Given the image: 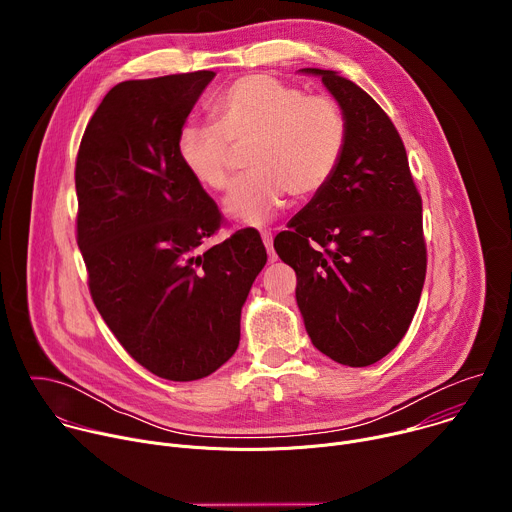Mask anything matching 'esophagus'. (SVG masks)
Returning a JSON list of instances; mask_svg holds the SVG:
<instances>
[{
  "mask_svg": "<svg viewBox=\"0 0 512 512\" xmlns=\"http://www.w3.org/2000/svg\"><path fill=\"white\" fill-rule=\"evenodd\" d=\"M261 239H263V245L267 247L269 261H275V259H277V255H275V251H273V235H271L269 231H263V233H261Z\"/></svg>",
  "mask_w": 512,
  "mask_h": 512,
  "instance_id": "1",
  "label": "esophagus"
}]
</instances>
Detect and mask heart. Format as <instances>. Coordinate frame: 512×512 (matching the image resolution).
<instances>
[{
	"label": "heart",
	"mask_w": 512,
	"mask_h": 512,
	"mask_svg": "<svg viewBox=\"0 0 512 512\" xmlns=\"http://www.w3.org/2000/svg\"><path fill=\"white\" fill-rule=\"evenodd\" d=\"M210 123L178 131L176 156L204 190L227 188L235 150L249 174L227 194L225 214L249 227L265 225L285 194L308 200L336 174L346 148V117L336 101L308 95L271 75H247L210 103Z\"/></svg>",
	"instance_id": "1"
}]
</instances>
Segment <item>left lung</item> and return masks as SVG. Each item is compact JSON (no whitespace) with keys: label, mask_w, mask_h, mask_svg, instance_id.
<instances>
[{"label":"left lung","mask_w":512,"mask_h":512,"mask_svg":"<svg viewBox=\"0 0 512 512\" xmlns=\"http://www.w3.org/2000/svg\"><path fill=\"white\" fill-rule=\"evenodd\" d=\"M322 79L348 127L342 162L273 247L298 275L312 344L346 367H369L405 336L425 281L421 196L405 145L377 101L336 70Z\"/></svg>","instance_id":"left-lung-1"}]
</instances>
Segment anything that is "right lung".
<instances>
[{
	"mask_svg": "<svg viewBox=\"0 0 512 512\" xmlns=\"http://www.w3.org/2000/svg\"><path fill=\"white\" fill-rule=\"evenodd\" d=\"M214 75L115 85L85 129L75 170L91 298L131 358L180 383L235 354L241 308L267 263L255 229L202 247L223 214L176 156L178 131Z\"/></svg>",
	"mask_w": 512,
	"mask_h": 512,
	"instance_id": "right-lung-1",
	"label": "right lung"
}]
</instances>
